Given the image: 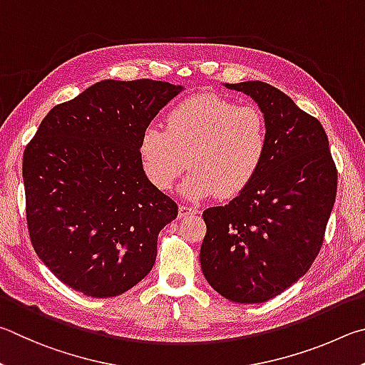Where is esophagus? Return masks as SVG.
Instances as JSON below:
<instances>
[{"instance_id":"1","label":"esophagus","mask_w":365,"mask_h":365,"mask_svg":"<svg viewBox=\"0 0 365 365\" xmlns=\"http://www.w3.org/2000/svg\"><path fill=\"white\" fill-rule=\"evenodd\" d=\"M199 215V210L190 205H179V218H189V216Z\"/></svg>"}]
</instances>
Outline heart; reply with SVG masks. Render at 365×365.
Wrapping results in <instances>:
<instances>
[{"mask_svg": "<svg viewBox=\"0 0 365 365\" xmlns=\"http://www.w3.org/2000/svg\"><path fill=\"white\" fill-rule=\"evenodd\" d=\"M267 147L269 128L258 107L205 93L178 102L166 115V128L147 126L139 153L158 190L171 189L189 165L192 171L182 186L187 199H231L257 178Z\"/></svg>", "mask_w": 365, "mask_h": 365, "instance_id": "obj_1", "label": "heart"}]
</instances>
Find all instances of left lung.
Instances as JSON below:
<instances>
[{
	"label": "left lung",
	"mask_w": 365,
	"mask_h": 365,
	"mask_svg": "<svg viewBox=\"0 0 365 365\" xmlns=\"http://www.w3.org/2000/svg\"><path fill=\"white\" fill-rule=\"evenodd\" d=\"M252 96L269 128L257 178L229 205L203 212V276L235 303H263L298 282L321 252L336 166L321 121L263 81L226 85Z\"/></svg>",
	"instance_id": "8db88e82"
}]
</instances>
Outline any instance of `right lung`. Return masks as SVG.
<instances>
[{
    "instance_id": "obj_1",
    "label": "right lung",
    "mask_w": 365,
    "mask_h": 365,
    "mask_svg": "<svg viewBox=\"0 0 365 365\" xmlns=\"http://www.w3.org/2000/svg\"><path fill=\"white\" fill-rule=\"evenodd\" d=\"M182 86L104 80L53 107L24 150L31 245L54 276L93 298L150 272L178 205L147 179L140 136Z\"/></svg>"
}]
</instances>
